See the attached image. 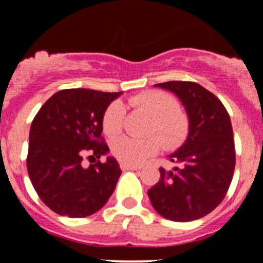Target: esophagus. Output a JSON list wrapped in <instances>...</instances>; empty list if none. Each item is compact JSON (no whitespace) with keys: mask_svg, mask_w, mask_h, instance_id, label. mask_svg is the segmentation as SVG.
Returning a JSON list of instances; mask_svg holds the SVG:
<instances>
[{"mask_svg":"<svg viewBox=\"0 0 263 263\" xmlns=\"http://www.w3.org/2000/svg\"><path fill=\"white\" fill-rule=\"evenodd\" d=\"M122 171H139L141 169V166L139 165H129V164H121Z\"/></svg>","mask_w":263,"mask_h":263,"instance_id":"obj_1","label":"esophagus"}]
</instances>
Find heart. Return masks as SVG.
Returning <instances> with one entry per match:
<instances>
[{
    "instance_id": "obj_1",
    "label": "heart",
    "mask_w": 263,
    "mask_h": 263,
    "mask_svg": "<svg viewBox=\"0 0 263 263\" xmlns=\"http://www.w3.org/2000/svg\"><path fill=\"white\" fill-rule=\"evenodd\" d=\"M132 107L146 112L154 118L148 135H158L165 147L173 148L185 140L190 129L187 116L181 112L178 100L163 91H145L129 99ZM126 109L121 102H115L107 108L103 116V129L105 135L115 137L123 128ZM161 143L158 137L135 140L121 137L112 144V154L121 163L137 165L148 156L158 153Z\"/></svg>"
}]
</instances>
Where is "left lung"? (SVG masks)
Masks as SVG:
<instances>
[{
    "mask_svg": "<svg viewBox=\"0 0 263 263\" xmlns=\"http://www.w3.org/2000/svg\"><path fill=\"white\" fill-rule=\"evenodd\" d=\"M178 97L187 113L190 129L184 144L168 156L179 164L160 168V179L147 191L159 215L173 221H192L210 214L224 200L235 168L230 117L222 103L190 81L156 84Z\"/></svg>",
    "mask_w": 263,
    "mask_h": 263,
    "instance_id": "1",
    "label": "left lung"
}]
</instances>
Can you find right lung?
Wrapping results in <instances>:
<instances>
[{"instance_id": "1", "label": "right lung", "mask_w": 263, "mask_h": 263, "mask_svg": "<svg viewBox=\"0 0 263 263\" xmlns=\"http://www.w3.org/2000/svg\"><path fill=\"white\" fill-rule=\"evenodd\" d=\"M122 92L66 89L55 92L36 113L29 134L26 166L41 200L55 214L85 217L107 203L122 174L108 156L84 166L82 158L109 153L103 142V116Z\"/></svg>"}]
</instances>
